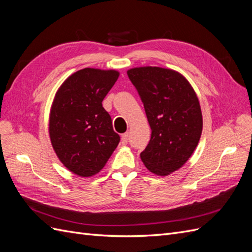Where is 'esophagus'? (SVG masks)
<instances>
[{
    "instance_id": "1",
    "label": "esophagus",
    "mask_w": 252,
    "mask_h": 252,
    "mask_svg": "<svg viewBox=\"0 0 252 252\" xmlns=\"http://www.w3.org/2000/svg\"><path fill=\"white\" fill-rule=\"evenodd\" d=\"M128 139H129V135H128V133L122 134V136H121V143L123 144V145H126V144L128 143Z\"/></svg>"
}]
</instances>
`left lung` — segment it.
Listing matches in <instances>:
<instances>
[{
  "instance_id": "obj_1",
  "label": "left lung",
  "mask_w": 252,
  "mask_h": 252,
  "mask_svg": "<svg viewBox=\"0 0 252 252\" xmlns=\"http://www.w3.org/2000/svg\"><path fill=\"white\" fill-rule=\"evenodd\" d=\"M127 74L151 128L141 159L150 172L166 177L183 167L199 144L203 129L199 98L184 75L169 68L134 67Z\"/></svg>"
}]
</instances>
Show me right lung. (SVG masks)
Wrapping results in <instances>:
<instances>
[{
    "label": "right lung",
    "mask_w": 252,
    "mask_h": 252,
    "mask_svg": "<svg viewBox=\"0 0 252 252\" xmlns=\"http://www.w3.org/2000/svg\"><path fill=\"white\" fill-rule=\"evenodd\" d=\"M119 75L114 69L84 68L69 75L53 98L48 128L52 148L79 177L100 172L119 145L120 136L102 105Z\"/></svg>",
    "instance_id": "right-lung-1"
}]
</instances>
